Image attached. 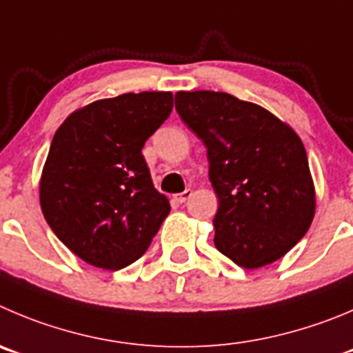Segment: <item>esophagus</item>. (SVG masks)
<instances>
[{"label":"esophagus","instance_id":"obj_1","mask_svg":"<svg viewBox=\"0 0 353 353\" xmlns=\"http://www.w3.org/2000/svg\"><path fill=\"white\" fill-rule=\"evenodd\" d=\"M192 195H193L192 190H186V192H183V193H179V195L174 196V200H176L177 203H184V202H186V200L190 199V196H192Z\"/></svg>","mask_w":353,"mask_h":353}]
</instances>
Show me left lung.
I'll return each instance as SVG.
<instances>
[{"label": "left lung", "instance_id": "1", "mask_svg": "<svg viewBox=\"0 0 353 353\" xmlns=\"http://www.w3.org/2000/svg\"><path fill=\"white\" fill-rule=\"evenodd\" d=\"M176 110L207 148L219 200L212 221L217 251L249 270L288 254L315 214L298 134L265 108L225 92H177Z\"/></svg>", "mask_w": 353, "mask_h": 353}]
</instances>
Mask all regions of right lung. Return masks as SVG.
<instances>
[{
    "label": "right lung",
    "mask_w": 353,
    "mask_h": 353,
    "mask_svg": "<svg viewBox=\"0 0 353 353\" xmlns=\"http://www.w3.org/2000/svg\"><path fill=\"white\" fill-rule=\"evenodd\" d=\"M170 111V92L121 94L74 111L55 132L39 202L52 232L88 265L137 261L169 216L143 148Z\"/></svg>",
    "instance_id": "right-lung-1"
}]
</instances>
